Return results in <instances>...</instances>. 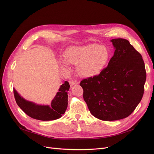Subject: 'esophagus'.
Listing matches in <instances>:
<instances>
[{"label":"esophagus","instance_id":"34e87169","mask_svg":"<svg viewBox=\"0 0 154 154\" xmlns=\"http://www.w3.org/2000/svg\"><path fill=\"white\" fill-rule=\"evenodd\" d=\"M69 84H70V86H73V85H75L76 84V82L74 81V80H69Z\"/></svg>","mask_w":154,"mask_h":154}]
</instances>
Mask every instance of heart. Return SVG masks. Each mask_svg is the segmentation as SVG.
I'll return each mask as SVG.
<instances>
[{
    "instance_id": "1",
    "label": "heart",
    "mask_w": 154,
    "mask_h": 154,
    "mask_svg": "<svg viewBox=\"0 0 154 154\" xmlns=\"http://www.w3.org/2000/svg\"><path fill=\"white\" fill-rule=\"evenodd\" d=\"M110 51L105 45L88 44L71 47L63 54L66 61H62L63 67H68V62L77 64V70L83 77L95 75L105 67L110 59Z\"/></svg>"
}]
</instances>
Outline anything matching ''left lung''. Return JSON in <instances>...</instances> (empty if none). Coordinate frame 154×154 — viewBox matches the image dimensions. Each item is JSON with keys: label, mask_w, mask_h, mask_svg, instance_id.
<instances>
[{"label": "left lung", "mask_w": 154, "mask_h": 154, "mask_svg": "<svg viewBox=\"0 0 154 154\" xmlns=\"http://www.w3.org/2000/svg\"><path fill=\"white\" fill-rule=\"evenodd\" d=\"M110 41L116 50L107 67L80 82L92 115L105 121L130 116L142 100L146 80L141 54L126 39Z\"/></svg>", "instance_id": "left-lung-1"}]
</instances>
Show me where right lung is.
I'll list each match as a JSON object with an SVG mask.
<instances>
[{"instance_id":"right-lung-1","label":"right lung","mask_w":154,"mask_h":154,"mask_svg":"<svg viewBox=\"0 0 154 154\" xmlns=\"http://www.w3.org/2000/svg\"><path fill=\"white\" fill-rule=\"evenodd\" d=\"M70 85L67 81L65 82L60 87L51 103L48 106H38L23 99L14 88L15 100L18 106L30 117L40 120H53L59 119L64 114L67 108L68 95Z\"/></svg>"}]
</instances>
